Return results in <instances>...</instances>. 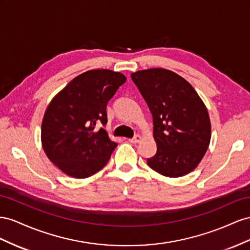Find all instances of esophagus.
Here are the masks:
<instances>
[{"label": "esophagus", "mask_w": 250, "mask_h": 250, "mask_svg": "<svg viewBox=\"0 0 250 250\" xmlns=\"http://www.w3.org/2000/svg\"><path fill=\"white\" fill-rule=\"evenodd\" d=\"M141 139H142V137L140 136V135H136V136H135V137L132 138V139H130L129 141L131 142V144H138V142L141 141Z\"/></svg>", "instance_id": "34e87169"}]
</instances>
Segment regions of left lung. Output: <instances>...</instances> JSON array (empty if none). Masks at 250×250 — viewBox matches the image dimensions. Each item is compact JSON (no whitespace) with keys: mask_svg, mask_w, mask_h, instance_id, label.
<instances>
[{"mask_svg":"<svg viewBox=\"0 0 250 250\" xmlns=\"http://www.w3.org/2000/svg\"><path fill=\"white\" fill-rule=\"evenodd\" d=\"M153 115L157 153L148 167L166 177L194 170L208 151L210 119L200 96L183 77L170 70L152 68L131 74Z\"/></svg>","mask_w":250,"mask_h":250,"instance_id":"8db88e82","label":"left lung"}]
</instances>
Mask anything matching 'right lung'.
Masks as SVG:
<instances>
[{"mask_svg":"<svg viewBox=\"0 0 250 250\" xmlns=\"http://www.w3.org/2000/svg\"><path fill=\"white\" fill-rule=\"evenodd\" d=\"M126 77L108 69L73 78L47 105L42 121V146L48 159L72 178H87L109 161L117 144L104 129L106 104Z\"/></svg>","mask_w":250,"mask_h":250,"instance_id":"1","label":"right lung"}]
</instances>
